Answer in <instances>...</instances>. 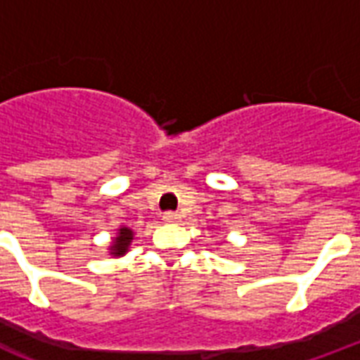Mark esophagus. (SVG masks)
<instances>
[{
  "instance_id": "esophagus-1",
  "label": "esophagus",
  "mask_w": 360,
  "mask_h": 360,
  "mask_svg": "<svg viewBox=\"0 0 360 360\" xmlns=\"http://www.w3.org/2000/svg\"><path fill=\"white\" fill-rule=\"evenodd\" d=\"M179 214L177 212H165L164 214V221H167V224H173V221H179Z\"/></svg>"
}]
</instances>
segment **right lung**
I'll use <instances>...</instances> for the list:
<instances>
[{
	"label": "right lung",
	"mask_w": 360,
	"mask_h": 360,
	"mask_svg": "<svg viewBox=\"0 0 360 360\" xmlns=\"http://www.w3.org/2000/svg\"><path fill=\"white\" fill-rule=\"evenodd\" d=\"M131 239H133V231L131 229H127V227H121L119 229V235L113 239V247H111V255H115V257H121V255H125L127 249H129V245H131Z\"/></svg>",
	"instance_id": "obj_1"
}]
</instances>
